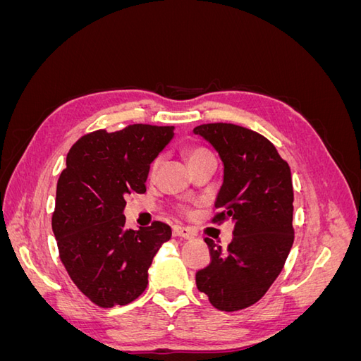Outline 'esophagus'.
Listing matches in <instances>:
<instances>
[{
  "instance_id": "obj_1",
  "label": "esophagus",
  "mask_w": 361,
  "mask_h": 361,
  "mask_svg": "<svg viewBox=\"0 0 361 361\" xmlns=\"http://www.w3.org/2000/svg\"><path fill=\"white\" fill-rule=\"evenodd\" d=\"M173 236L176 238H183V239H192L194 233L187 227H180V226H174L173 227Z\"/></svg>"
}]
</instances>
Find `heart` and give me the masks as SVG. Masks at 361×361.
Returning a JSON list of instances; mask_svg holds the SVG:
<instances>
[{
	"label": "heart",
	"instance_id": "b5f03b06",
	"mask_svg": "<svg viewBox=\"0 0 361 361\" xmlns=\"http://www.w3.org/2000/svg\"><path fill=\"white\" fill-rule=\"evenodd\" d=\"M206 155H211V154H209V152H207L206 149H202V147H194V149H190V150H188V154H187V157H188V162H192L194 159H199V158L206 157ZM157 167H158V161H155V162H154V166H152V173H154V171L157 170Z\"/></svg>",
	"mask_w": 361,
	"mask_h": 361
}]
</instances>
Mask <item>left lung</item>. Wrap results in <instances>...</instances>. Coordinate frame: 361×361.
<instances>
[{"mask_svg": "<svg viewBox=\"0 0 361 361\" xmlns=\"http://www.w3.org/2000/svg\"><path fill=\"white\" fill-rule=\"evenodd\" d=\"M192 133L209 143L223 162V185L214 221L232 220L226 250L212 239L211 264L195 283L215 309L235 312L257 302L283 269L293 244V188L288 162L255 130L232 123H207Z\"/></svg>", "mask_w": 361, "mask_h": 361, "instance_id": "8db88e82", "label": "left lung"}]
</instances>
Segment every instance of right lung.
Segmentation results:
<instances>
[{"mask_svg": "<svg viewBox=\"0 0 361 361\" xmlns=\"http://www.w3.org/2000/svg\"><path fill=\"white\" fill-rule=\"evenodd\" d=\"M173 126L130 125L81 137L71 147L57 182L52 232L68 274L99 307L125 305L149 283L152 259L171 238L155 221L126 228L125 197L143 194L150 164L174 137Z\"/></svg>", "mask_w": 361, "mask_h": 361, "instance_id": "1", "label": "right lung"}]
</instances>
